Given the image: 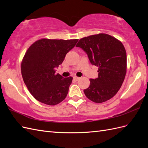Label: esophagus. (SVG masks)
Instances as JSON below:
<instances>
[{
	"label": "esophagus",
	"mask_w": 148,
	"mask_h": 148,
	"mask_svg": "<svg viewBox=\"0 0 148 148\" xmlns=\"http://www.w3.org/2000/svg\"><path fill=\"white\" fill-rule=\"evenodd\" d=\"M79 78H79V77H73L74 80H75V81H76V82L78 81V80H79Z\"/></svg>",
	"instance_id": "obj_1"
}]
</instances>
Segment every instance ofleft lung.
Here are the masks:
<instances>
[{"label":"left lung","instance_id":"8db88e82","mask_svg":"<svg viewBox=\"0 0 148 148\" xmlns=\"http://www.w3.org/2000/svg\"><path fill=\"white\" fill-rule=\"evenodd\" d=\"M77 47L86 52L89 61L98 66V77L89 79L84 89L89 100L102 103L117 93L127 73V53L120 41L112 36L99 33L79 39Z\"/></svg>","mask_w":148,"mask_h":148}]
</instances>
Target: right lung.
I'll return each instance as SVG.
<instances>
[{
    "label": "right lung",
    "mask_w": 148,
    "mask_h": 148,
    "mask_svg": "<svg viewBox=\"0 0 148 148\" xmlns=\"http://www.w3.org/2000/svg\"><path fill=\"white\" fill-rule=\"evenodd\" d=\"M78 41L42 38L28 49L21 61V75L36 99L55 106L65 99L73 78H64L56 74V68L63 62L67 52Z\"/></svg>",
    "instance_id": "add662e5"
}]
</instances>
